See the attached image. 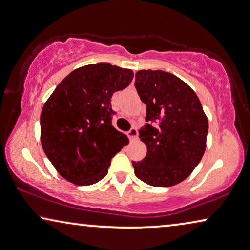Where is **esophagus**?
Masks as SVG:
<instances>
[{
  "mask_svg": "<svg viewBox=\"0 0 250 250\" xmlns=\"http://www.w3.org/2000/svg\"><path fill=\"white\" fill-rule=\"evenodd\" d=\"M127 135H128V137H129V140L136 139V137H137V128H136V127H132V128L128 131Z\"/></svg>",
  "mask_w": 250,
  "mask_h": 250,
  "instance_id": "34e87169",
  "label": "esophagus"
}]
</instances>
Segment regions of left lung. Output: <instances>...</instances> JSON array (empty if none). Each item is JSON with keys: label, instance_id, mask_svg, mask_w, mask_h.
<instances>
[{"label": "left lung", "instance_id": "8db88e82", "mask_svg": "<svg viewBox=\"0 0 250 250\" xmlns=\"http://www.w3.org/2000/svg\"><path fill=\"white\" fill-rule=\"evenodd\" d=\"M135 88L146 104L139 136L147 146L142 161H132L135 176L150 186L176 185L204 154L208 122L201 101L185 82L160 70L136 72Z\"/></svg>", "mask_w": 250, "mask_h": 250}]
</instances>
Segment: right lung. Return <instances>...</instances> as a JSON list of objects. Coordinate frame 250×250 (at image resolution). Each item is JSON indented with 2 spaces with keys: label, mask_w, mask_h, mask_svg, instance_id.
<instances>
[{
  "label": "right lung",
  "mask_w": 250,
  "mask_h": 250,
  "mask_svg": "<svg viewBox=\"0 0 250 250\" xmlns=\"http://www.w3.org/2000/svg\"><path fill=\"white\" fill-rule=\"evenodd\" d=\"M133 72L108 63L71 72L56 86L41 115L44 152L59 173L79 186L106 177L111 159L128 144L113 126V93L125 89Z\"/></svg>",
  "instance_id": "add662e5"
}]
</instances>
